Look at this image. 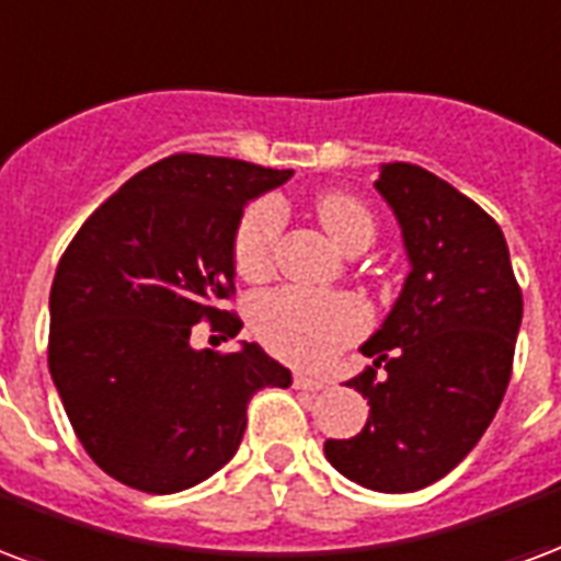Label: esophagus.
<instances>
[{
  "label": "esophagus",
  "mask_w": 561,
  "mask_h": 561,
  "mask_svg": "<svg viewBox=\"0 0 561 561\" xmlns=\"http://www.w3.org/2000/svg\"><path fill=\"white\" fill-rule=\"evenodd\" d=\"M294 386H297V389H306V392H321L327 383H323V380H318V377L297 371V375H294Z\"/></svg>",
  "instance_id": "1"
}]
</instances>
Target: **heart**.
<instances>
[{
    "instance_id": "obj_1",
    "label": "heart",
    "mask_w": 561,
    "mask_h": 561,
    "mask_svg": "<svg viewBox=\"0 0 561 561\" xmlns=\"http://www.w3.org/2000/svg\"><path fill=\"white\" fill-rule=\"evenodd\" d=\"M314 217L342 252H356L375 240V219L363 202L347 193H321ZM282 231L276 202L261 198L234 231V270L243 279H264L273 267V249ZM252 330L264 347L300 365L330 363L344 344L365 330V309L344 294L273 291L252 306Z\"/></svg>"
}]
</instances>
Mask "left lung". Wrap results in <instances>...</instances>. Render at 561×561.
<instances>
[{
  "label": "left lung",
  "mask_w": 561,
  "mask_h": 561,
  "mask_svg": "<svg viewBox=\"0 0 561 561\" xmlns=\"http://www.w3.org/2000/svg\"><path fill=\"white\" fill-rule=\"evenodd\" d=\"M375 190L396 214L410 273L359 347L375 368L347 380L368 398L365 428L327 439L323 455L368 491L410 493L455 470L496 416L524 297L502 228L472 198L410 163L380 165Z\"/></svg>",
  "instance_id": "8db88e82"
}]
</instances>
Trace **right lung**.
I'll use <instances>...</instances> for the list:
<instances>
[{
    "label": "right lung",
    "mask_w": 561,
    "mask_h": 561,
    "mask_svg": "<svg viewBox=\"0 0 561 561\" xmlns=\"http://www.w3.org/2000/svg\"><path fill=\"white\" fill-rule=\"evenodd\" d=\"M291 169L175 153L106 198L70 240L49 291V375L91 460L127 488L178 493L234 458L247 404L291 371L255 342L196 351L198 321L234 291V231Z\"/></svg>",
    "instance_id": "add662e5"
}]
</instances>
